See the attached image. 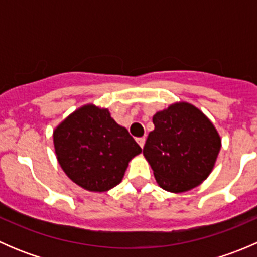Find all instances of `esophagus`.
I'll return each instance as SVG.
<instances>
[{
    "label": "esophagus",
    "instance_id": "1",
    "mask_svg": "<svg viewBox=\"0 0 257 257\" xmlns=\"http://www.w3.org/2000/svg\"><path fill=\"white\" fill-rule=\"evenodd\" d=\"M137 142H138L139 147L143 148L144 144H145V138H144V137H143V138H138V139H137Z\"/></svg>",
    "mask_w": 257,
    "mask_h": 257
}]
</instances>
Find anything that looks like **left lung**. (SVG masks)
I'll list each match as a JSON object with an SVG mask.
<instances>
[{"label":"left lung","mask_w":257,"mask_h":257,"mask_svg":"<svg viewBox=\"0 0 257 257\" xmlns=\"http://www.w3.org/2000/svg\"><path fill=\"white\" fill-rule=\"evenodd\" d=\"M153 123L143 154L160 188L184 193L200 185L221 148L211 120L195 105L179 102L155 113Z\"/></svg>","instance_id":"obj_1"}]
</instances>
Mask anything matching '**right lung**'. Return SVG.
<instances>
[{"label":"right lung","mask_w":257,"mask_h":257,"mask_svg":"<svg viewBox=\"0 0 257 257\" xmlns=\"http://www.w3.org/2000/svg\"><path fill=\"white\" fill-rule=\"evenodd\" d=\"M57 160L67 177L94 193L118 185L129 162L142 153L109 110L85 104L69 114L53 131Z\"/></svg>","instance_id":"obj_1"}]
</instances>
